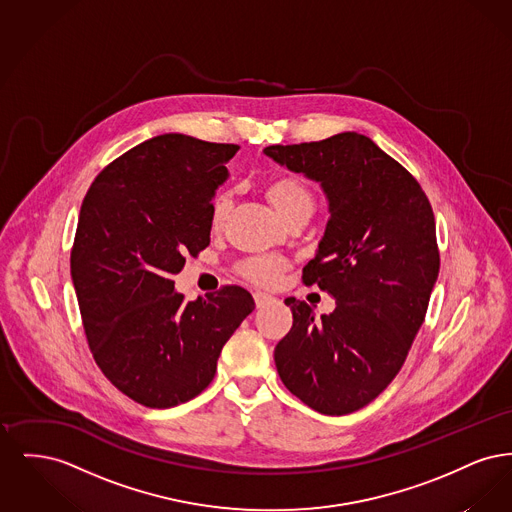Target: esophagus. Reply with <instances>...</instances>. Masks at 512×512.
<instances>
[{
  "label": "esophagus",
  "mask_w": 512,
  "mask_h": 512,
  "mask_svg": "<svg viewBox=\"0 0 512 512\" xmlns=\"http://www.w3.org/2000/svg\"><path fill=\"white\" fill-rule=\"evenodd\" d=\"M253 299H255V305H257V309H263V307L270 305L272 301H276L272 295H268V293L263 292L253 293Z\"/></svg>",
  "instance_id": "34e87169"
}]
</instances>
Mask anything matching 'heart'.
Instances as JSON below:
<instances>
[{
  "instance_id": "1",
  "label": "heart",
  "mask_w": 512,
  "mask_h": 512,
  "mask_svg": "<svg viewBox=\"0 0 512 512\" xmlns=\"http://www.w3.org/2000/svg\"><path fill=\"white\" fill-rule=\"evenodd\" d=\"M267 194L268 199L272 201V205L276 207V211L282 217H288L299 207H313L311 190L307 188V184L303 180H299L292 174L276 176L268 184ZM228 211H230V194L219 192L215 195L213 205H211V222L215 226H219L226 219ZM286 267H288L286 259H282L278 255H255V257H249L242 261L238 265V270L247 280H251L259 286H274Z\"/></svg>"
}]
</instances>
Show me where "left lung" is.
<instances>
[{"label": "left lung", "instance_id": "1", "mask_svg": "<svg viewBox=\"0 0 512 512\" xmlns=\"http://www.w3.org/2000/svg\"><path fill=\"white\" fill-rule=\"evenodd\" d=\"M265 153L328 197L303 284L336 299L320 320L305 301H284L293 326L274 349L278 374L318 413L359 411L390 386L426 317L439 272L432 205L411 172L357 132Z\"/></svg>", "mask_w": 512, "mask_h": 512}]
</instances>
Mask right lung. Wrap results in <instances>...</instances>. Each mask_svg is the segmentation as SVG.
<instances>
[{"mask_svg": "<svg viewBox=\"0 0 512 512\" xmlns=\"http://www.w3.org/2000/svg\"><path fill=\"white\" fill-rule=\"evenodd\" d=\"M238 149L155 136L109 163L82 201L71 276L84 334L105 378L149 409L205 390L224 343L255 309L240 286L184 301L172 280L211 242L215 190Z\"/></svg>", "mask_w": 512, "mask_h": 512, "instance_id": "add662e5", "label": "right lung"}]
</instances>
